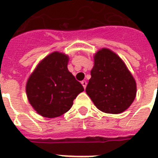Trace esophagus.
Returning a JSON list of instances; mask_svg holds the SVG:
<instances>
[{"label": "esophagus", "instance_id": "1", "mask_svg": "<svg viewBox=\"0 0 158 158\" xmlns=\"http://www.w3.org/2000/svg\"><path fill=\"white\" fill-rule=\"evenodd\" d=\"M81 84H82V85H83V87H84V89H85L87 86V82L85 81V80H83V81L81 82Z\"/></svg>", "mask_w": 158, "mask_h": 158}]
</instances>
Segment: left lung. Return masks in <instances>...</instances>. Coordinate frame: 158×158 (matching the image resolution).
<instances>
[{
	"label": "left lung",
	"mask_w": 158,
	"mask_h": 158,
	"mask_svg": "<svg viewBox=\"0 0 158 158\" xmlns=\"http://www.w3.org/2000/svg\"><path fill=\"white\" fill-rule=\"evenodd\" d=\"M86 93L100 110L119 114L129 108L135 100L136 83L122 60L103 48L94 56Z\"/></svg>",
	"instance_id": "left-lung-1"
}]
</instances>
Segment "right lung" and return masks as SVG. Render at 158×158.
<instances>
[{
  "instance_id": "obj_1",
  "label": "right lung",
  "mask_w": 158,
  "mask_h": 158,
  "mask_svg": "<svg viewBox=\"0 0 158 158\" xmlns=\"http://www.w3.org/2000/svg\"><path fill=\"white\" fill-rule=\"evenodd\" d=\"M69 58L56 52L44 58L30 75L26 93L38 114L54 118L70 109L84 87L67 69Z\"/></svg>"
}]
</instances>
